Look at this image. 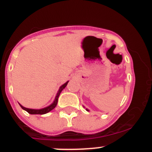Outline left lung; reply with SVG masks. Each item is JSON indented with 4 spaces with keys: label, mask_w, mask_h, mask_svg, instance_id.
Returning a JSON list of instances; mask_svg holds the SVG:
<instances>
[{
    "label": "left lung",
    "mask_w": 152,
    "mask_h": 152,
    "mask_svg": "<svg viewBox=\"0 0 152 152\" xmlns=\"http://www.w3.org/2000/svg\"><path fill=\"white\" fill-rule=\"evenodd\" d=\"M86 110H88V111H89V110H88V109H86Z\"/></svg>",
    "instance_id": "8db88e82"
}]
</instances>
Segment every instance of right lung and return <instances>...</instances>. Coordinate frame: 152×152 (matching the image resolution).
Masks as SVG:
<instances>
[{"mask_svg": "<svg viewBox=\"0 0 152 152\" xmlns=\"http://www.w3.org/2000/svg\"><path fill=\"white\" fill-rule=\"evenodd\" d=\"M68 81H67L65 84H64L63 85H61V87H60L59 90H58V91L57 94H56V98H55V100L54 102L51 104L50 106H49V107H45V108H43V109H40V110H33V109H29V108H26V107H23V106H21L20 104V106L21 107V108L23 109V110H26V112L29 113V114H45L47 113L50 112L51 110H52L53 109L55 108V107H56V105H57L58 103V96H59L60 94H61V91H62L63 89H64L65 87L67 86V84H68Z\"/></svg>", "mask_w": 152, "mask_h": 152, "instance_id": "obj_1", "label": "right lung"}]
</instances>
